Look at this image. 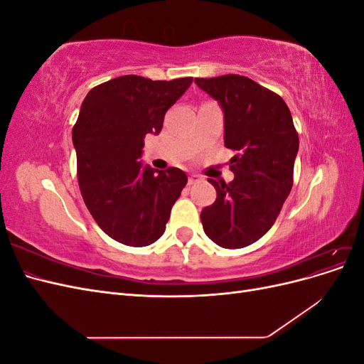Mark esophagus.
<instances>
[{
	"label": "esophagus",
	"instance_id": "obj_1",
	"mask_svg": "<svg viewBox=\"0 0 364 364\" xmlns=\"http://www.w3.org/2000/svg\"><path fill=\"white\" fill-rule=\"evenodd\" d=\"M202 179H200V176H197V174H191L190 176V179H188V185H194V183H197V182H200Z\"/></svg>",
	"mask_w": 364,
	"mask_h": 364
}]
</instances>
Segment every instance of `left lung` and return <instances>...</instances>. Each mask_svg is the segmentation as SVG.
<instances>
[{
    "mask_svg": "<svg viewBox=\"0 0 364 364\" xmlns=\"http://www.w3.org/2000/svg\"><path fill=\"white\" fill-rule=\"evenodd\" d=\"M194 83L220 105L234 181L214 185L217 199L202 209L205 234L225 249L255 243L273 226L293 186L299 136L282 98L245 75L226 74Z\"/></svg>",
    "mask_w": 364,
    "mask_h": 364,
    "instance_id": "8db88e82",
    "label": "left lung"
}]
</instances>
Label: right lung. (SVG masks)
<instances>
[{
    "label": "right lung",
    "instance_id": "right-lung-1",
    "mask_svg": "<svg viewBox=\"0 0 364 364\" xmlns=\"http://www.w3.org/2000/svg\"><path fill=\"white\" fill-rule=\"evenodd\" d=\"M191 83L193 77L121 75L95 86L82 103L73 129L82 197L103 232L121 245L142 247L161 238L188 181L181 168L155 170L141 156L146 135H159L165 112Z\"/></svg>",
    "mask_w": 364,
    "mask_h": 364
}]
</instances>
